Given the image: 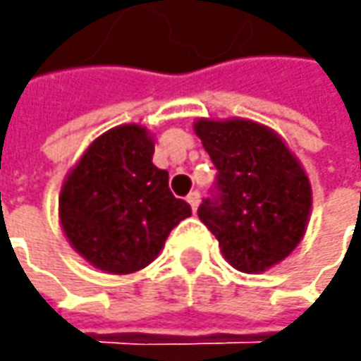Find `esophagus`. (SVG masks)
Segmentation results:
<instances>
[{
    "label": "esophagus",
    "mask_w": 361,
    "mask_h": 361,
    "mask_svg": "<svg viewBox=\"0 0 361 361\" xmlns=\"http://www.w3.org/2000/svg\"><path fill=\"white\" fill-rule=\"evenodd\" d=\"M187 201L188 204L192 207V211H197V209H199V202H201V192H199V190H190Z\"/></svg>",
    "instance_id": "obj_1"
}]
</instances>
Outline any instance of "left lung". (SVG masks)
Wrapping results in <instances>:
<instances>
[{"label":"left lung","instance_id":"8db88e82","mask_svg":"<svg viewBox=\"0 0 361 361\" xmlns=\"http://www.w3.org/2000/svg\"><path fill=\"white\" fill-rule=\"evenodd\" d=\"M195 132L216 169L197 213L225 259L243 273L283 261L301 241L312 209L298 159L275 132L251 120H199Z\"/></svg>","mask_w":361,"mask_h":361}]
</instances>
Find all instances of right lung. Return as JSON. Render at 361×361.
I'll return each instance as SVG.
<instances>
[{"mask_svg":"<svg viewBox=\"0 0 361 361\" xmlns=\"http://www.w3.org/2000/svg\"><path fill=\"white\" fill-rule=\"evenodd\" d=\"M154 142L136 124L94 140L60 195V219L72 247L106 273H134L154 261L190 204L152 164Z\"/></svg>","mask_w":361,"mask_h":361,"instance_id":"add662e5","label":"right lung"}]
</instances>
